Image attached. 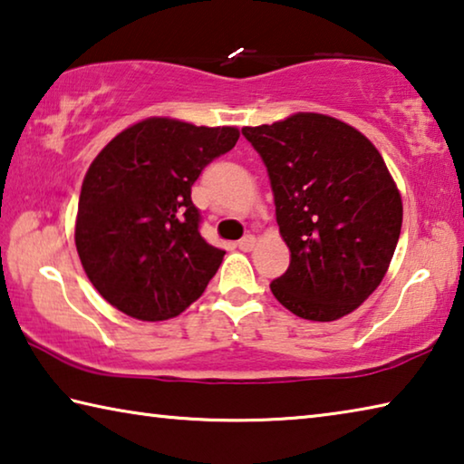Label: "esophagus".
<instances>
[{
  "label": "esophagus",
  "mask_w": 464,
  "mask_h": 464,
  "mask_svg": "<svg viewBox=\"0 0 464 464\" xmlns=\"http://www.w3.org/2000/svg\"><path fill=\"white\" fill-rule=\"evenodd\" d=\"M254 246H256V237H254V235H246V237H241V239L237 241V247H239L241 251H251V249H254Z\"/></svg>",
  "instance_id": "esophagus-1"
}]
</instances>
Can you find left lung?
<instances>
[{"mask_svg":"<svg viewBox=\"0 0 464 464\" xmlns=\"http://www.w3.org/2000/svg\"><path fill=\"white\" fill-rule=\"evenodd\" d=\"M241 132L268 169L290 249L272 295L309 321L348 315L381 285L401 233V196L381 153L354 127L315 112Z\"/></svg>","mask_w":464,"mask_h":464,"instance_id":"left-lung-1","label":"left lung"}]
</instances>
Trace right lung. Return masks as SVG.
Segmentation results:
<instances>
[{
	"label": "right lung",
	"instance_id": "add662e5",
	"mask_svg": "<svg viewBox=\"0 0 464 464\" xmlns=\"http://www.w3.org/2000/svg\"><path fill=\"white\" fill-rule=\"evenodd\" d=\"M235 127L147 119L116 135L83 178L75 246L85 274L129 317L163 321L198 298L225 251L200 235L192 186L231 151Z\"/></svg>",
	"mask_w": 464,
	"mask_h": 464
}]
</instances>
